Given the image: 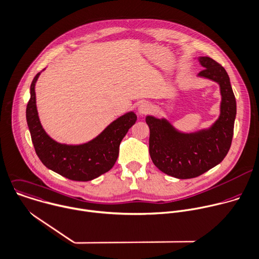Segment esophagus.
<instances>
[{
	"label": "esophagus",
	"mask_w": 259,
	"mask_h": 259,
	"mask_svg": "<svg viewBox=\"0 0 259 259\" xmlns=\"http://www.w3.org/2000/svg\"><path fill=\"white\" fill-rule=\"evenodd\" d=\"M150 110H151L150 105L148 104V103H146V102L141 103L140 106H139V108H138V112H139V114H140V115H145V114L149 113V112H150Z\"/></svg>",
	"instance_id": "esophagus-1"
}]
</instances>
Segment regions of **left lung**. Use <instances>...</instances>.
Listing matches in <instances>:
<instances>
[{
	"label": "left lung",
	"mask_w": 259,
	"mask_h": 259,
	"mask_svg": "<svg viewBox=\"0 0 259 259\" xmlns=\"http://www.w3.org/2000/svg\"><path fill=\"white\" fill-rule=\"evenodd\" d=\"M204 67L198 76L220 84L222 102L218 120L206 130L185 134L165 118L147 116L150 128L149 153L162 172L177 179H193L221 163L228 154L234 135L236 99L226 69L209 57H199Z\"/></svg>",
	"instance_id": "1"
}]
</instances>
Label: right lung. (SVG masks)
<instances>
[{"label":"right lung","instance_id":"right-lung-1","mask_svg":"<svg viewBox=\"0 0 259 259\" xmlns=\"http://www.w3.org/2000/svg\"><path fill=\"white\" fill-rule=\"evenodd\" d=\"M30 84V99L26 107V121L35 153L49 169L72 181L88 182L109 171L115 164L119 145L137 115L131 111L111 122L99 136L80 145H66L52 139L42 128L35 103V82Z\"/></svg>","mask_w":259,"mask_h":259}]
</instances>
